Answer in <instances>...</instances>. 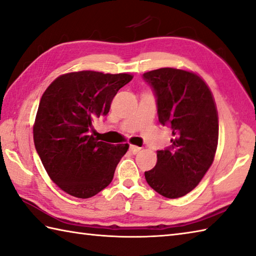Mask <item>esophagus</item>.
Returning a JSON list of instances; mask_svg holds the SVG:
<instances>
[{
    "instance_id": "obj_1",
    "label": "esophagus",
    "mask_w": 256,
    "mask_h": 256,
    "mask_svg": "<svg viewBox=\"0 0 256 256\" xmlns=\"http://www.w3.org/2000/svg\"><path fill=\"white\" fill-rule=\"evenodd\" d=\"M130 152H132V154H134H134H137V152H140V147H138V146H136V144H132V146H130Z\"/></svg>"
}]
</instances>
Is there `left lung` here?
<instances>
[{"mask_svg":"<svg viewBox=\"0 0 256 256\" xmlns=\"http://www.w3.org/2000/svg\"><path fill=\"white\" fill-rule=\"evenodd\" d=\"M142 78L155 92L159 122L172 130V144L157 152L156 166L144 178L158 194L178 198L194 190L213 164L218 142L215 100L192 71L160 68Z\"/></svg>","mask_w":256,"mask_h":256,"instance_id":"obj_1","label":"left lung"}]
</instances>
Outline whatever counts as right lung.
<instances>
[{
  "mask_svg": "<svg viewBox=\"0 0 256 256\" xmlns=\"http://www.w3.org/2000/svg\"><path fill=\"white\" fill-rule=\"evenodd\" d=\"M129 74L78 71L62 74L48 86L38 104L33 139L52 182L69 195L89 198L112 182L129 144L94 137L92 122L107 116Z\"/></svg>",
  "mask_w": 256,
  "mask_h": 256,
  "instance_id": "add662e5",
  "label": "right lung"
}]
</instances>
